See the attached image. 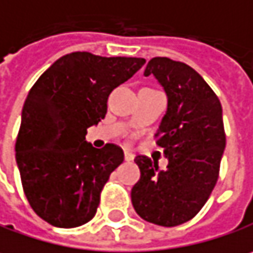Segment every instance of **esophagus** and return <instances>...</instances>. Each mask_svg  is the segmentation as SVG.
Returning a JSON list of instances; mask_svg holds the SVG:
<instances>
[{
	"instance_id": "obj_1",
	"label": "esophagus",
	"mask_w": 253,
	"mask_h": 253,
	"mask_svg": "<svg viewBox=\"0 0 253 253\" xmlns=\"http://www.w3.org/2000/svg\"><path fill=\"white\" fill-rule=\"evenodd\" d=\"M134 159V155L133 153H130V152H125V160L126 162H131Z\"/></svg>"
}]
</instances>
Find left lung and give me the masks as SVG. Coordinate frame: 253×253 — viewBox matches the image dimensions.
<instances>
[{
  "instance_id": "left-lung-1",
  "label": "left lung",
  "mask_w": 253,
  "mask_h": 253,
  "mask_svg": "<svg viewBox=\"0 0 253 253\" xmlns=\"http://www.w3.org/2000/svg\"><path fill=\"white\" fill-rule=\"evenodd\" d=\"M150 74L168 94V112L155 137L169 165L159 170L155 159H134L140 179L131 189V203L141 219L170 228L193 219L209 199L226 134L220 101L198 71L182 61L155 57L144 70V76Z\"/></svg>"
}]
</instances>
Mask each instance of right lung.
I'll list each match as a JSON object with an SVG mask.
<instances>
[{"label": "right lung", "mask_w": 253, "mask_h": 253, "mask_svg": "<svg viewBox=\"0 0 253 253\" xmlns=\"http://www.w3.org/2000/svg\"><path fill=\"white\" fill-rule=\"evenodd\" d=\"M144 63L136 57L71 52L31 87L15 159L30 206L52 226H82L96 215L100 193L125 153L113 143L93 147L85 141L87 128L104 119L113 88Z\"/></svg>", "instance_id": "1"}]
</instances>
